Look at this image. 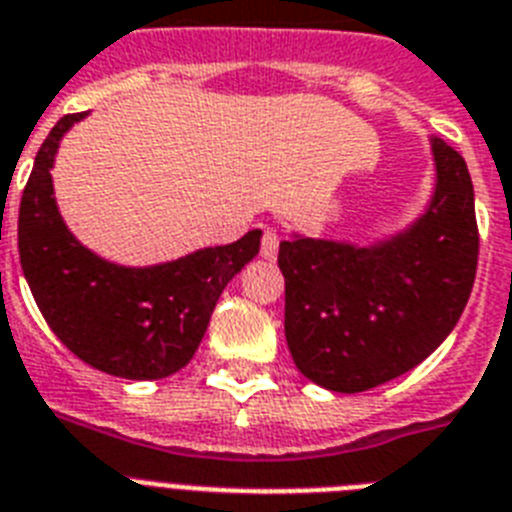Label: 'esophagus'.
<instances>
[{
	"label": "esophagus",
	"mask_w": 512,
	"mask_h": 512,
	"mask_svg": "<svg viewBox=\"0 0 512 512\" xmlns=\"http://www.w3.org/2000/svg\"><path fill=\"white\" fill-rule=\"evenodd\" d=\"M260 255L265 257V260H275V255H278V231L270 229V226L262 231Z\"/></svg>",
	"instance_id": "esophagus-1"
}]
</instances>
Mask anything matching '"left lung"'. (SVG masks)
<instances>
[{
	"mask_svg": "<svg viewBox=\"0 0 512 512\" xmlns=\"http://www.w3.org/2000/svg\"><path fill=\"white\" fill-rule=\"evenodd\" d=\"M435 193L402 234L371 247L281 242L286 342L306 379L340 394L412 371L459 322L477 275L474 188L459 151L435 136Z\"/></svg>",
	"mask_w": 512,
	"mask_h": 512,
	"instance_id": "obj_1",
	"label": "left lung"
}]
</instances>
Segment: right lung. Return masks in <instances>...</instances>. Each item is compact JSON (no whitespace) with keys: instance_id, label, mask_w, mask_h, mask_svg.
Wrapping results in <instances>:
<instances>
[{"instance_id":"right-lung-1","label":"right lung","mask_w":512,"mask_h":512,"mask_svg":"<svg viewBox=\"0 0 512 512\" xmlns=\"http://www.w3.org/2000/svg\"><path fill=\"white\" fill-rule=\"evenodd\" d=\"M84 115H64L38 149L17 219L22 273L53 335L79 361L121 379H164L190 363L226 283L260 252L262 231L154 268L97 257L71 237L51 185L61 136Z\"/></svg>"}]
</instances>
